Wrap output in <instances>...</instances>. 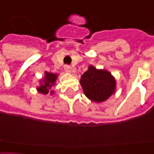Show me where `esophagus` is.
<instances>
[{"mask_svg": "<svg viewBox=\"0 0 154 154\" xmlns=\"http://www.w3.org/2000/svg\"><path fill=\"white\" fill-rule=\"evenodd\" d=\"M64 69H65V71L66 72H69V73H71L72 72V67L70 66H68V65H66L65 66H64Z\"/></svg>", "mask_w": 154, "mask_h": 154, "instance_id": "obj_1", "label": "esophagus"}]
</instances>
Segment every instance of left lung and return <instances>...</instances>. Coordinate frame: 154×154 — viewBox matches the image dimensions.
<instances>
[{"instance_id":"8db88e82","label":"left lung","mask_w":154,"mask_h":154,"mask_svg":"<svg viewBox=\"0 0 154 154\" xmlns=\"http://www.w3.org/2000/svg\"><path fill=\"white\" fill-rule=\"evenodd\" d=\"M80 83L84 94L91 101L101 103L115 94L116 82L106 70H99L89 66L88 71L82 75Z\"/></svg>"}]
</instances>
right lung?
I'll return each mask as SVG.
<instances>
[{"mask_svg":"<svg viewBox=\"0 0 154 154\" xmlns=\"http://www.w3.org/2000/svg\"><path fill=\"white\" fill-rule=\"evenodd\" d=\"M57 74L55 73L45 72V78L40 80V86L38 87L37 90L38 93L43 94H47L48 93H51V94H53V92L50 91L52 86L55 85V80L57 78Z\"/></svg>","mask_w":154,"mask_h":154,"instance_id":"add662e5","label":"right lung"}]
</instances>
